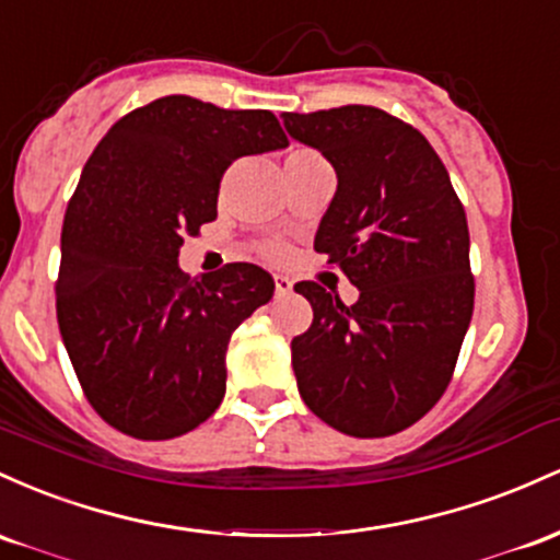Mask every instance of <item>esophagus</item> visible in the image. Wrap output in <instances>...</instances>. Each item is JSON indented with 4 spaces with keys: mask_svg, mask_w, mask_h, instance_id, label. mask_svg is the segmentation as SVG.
<instances>
[{
    "mask_svg": "<svg viewBox=\"0 0 560 560\" xmlns=\"http://www.w3.org/2000/svg\"><path fill=\"white\" fill-rule=\"evenodd\" d=\"M275 293H278V296H288V293H293V280L285 278V275H275Z\"/></svg>",
    "mask_w": 560,
    "mask_h": 560,
    "instance_id": "1",
    "label": "esophagus"
}]
</instances>
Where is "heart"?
I'll return each mask as SVG.
<instances>
[{"instance_id":"heart-1","label":"heart","mask_w":560,"mask_h":560,"mask_svg":"<svg viewBox=\"0 0 560 560\" xmlns=\"http://www.w3.org/2000/svg\"><path fill=\"white\" fill-rule=\"evenodd\" d=\"M314 159H319V153H314V150H310V148H296L291 155H288V161H314ZM259 254L269 261H280V259H285L288 248H285V243H280V241H264V243H259Z\"/></svg>"}]
</instances>
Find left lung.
I'll use <instances>...</instances> for the list:
<instances>
[{
	"instance_id": "left-lung-1",
	"label": "left lung",
	"mask_w": 560,
	"mask_h": 560,
	"mask_svg": "<svg viewBox=\"0 0 560 560\" xmlns=\"http://www.w3.org/2000/svg\"><path fill=\"white\" fill-rule=\"evenodd\" d=\"M282 121L336 168L314 250L360 288L347 306L319 282H296L314 312L291 341L301 399L349 436H392L455 373L476 291L466 209L436 150L392 113L341 105Z\"/></svg>"
}]
</instances>
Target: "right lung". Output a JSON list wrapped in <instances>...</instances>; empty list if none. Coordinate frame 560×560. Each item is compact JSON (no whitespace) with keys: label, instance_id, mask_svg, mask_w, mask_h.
Returning <instances> with one entry per match:
<instances>
[{"label":"right lung","instance_id":"right-lung-1","mask_svg":"<svg viewBox=\"0 0 560 560\" xmlns=\"http://www.w3.org/2000/svg\"><path fill=\"white\" fill-rule=\"evenodd\" d=\"M285 144L275 113L168 94L94 148L62 219L55 301L84 397L116 431L174 439L222 401L232 332L275 280L246 261L190 280L179 246L217 219L232 161Z\"/></svg>","mask_w":560,"mask_h":560}]
</instances>
